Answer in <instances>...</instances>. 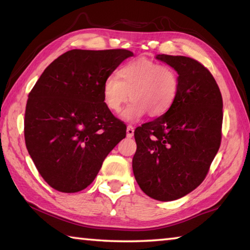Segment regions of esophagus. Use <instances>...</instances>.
Here are the masks:
<instances>
[{
	"label": "esophagus",
	"mask_w": 250,
	"mask_h": 250,
	"mask_svg": "<svg viewBox=\"0 0 250 250\" xmlns=\"http://www.w3.org/2000/svg\"><path fill=\"white\" fill-rule=\"evenodd\" d=\"M134 134V128L132 125H128L126 126V137L128 138H132Z\"/></svg>",
	"instance_id": "esophagus-1"
}]
</instances>
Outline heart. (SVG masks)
Here are the masks:
<instances>
[{
	"instance_id": "heart-1",
	"label": "heart",
	"mask_w": 250,
	"mask_h": 250,
	"mask_svg": "<svg viewBox=\"0 0 250 250\" xmlns=\"http://www.w3.org/2000/svg\"><path fill=\"white\" fill-rule=\"evenodd\" d=\"M117 76H108L103 84V101L112 112H119L130 97L131 103L122 111V118L134 121L145 113L157 118L168 111L179 93V75L171 66L147 58L125 63Z\"/></svg>"
}]
</instances>
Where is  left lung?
Here are the masks:
<instances>
[{
	"label": "left lung",
	"instance_id": "1",
	"mask_svg": "<svg viewBox=\"0 0 250 250\" xmlns=\"http://www.w3.org/2000/svg\"><path fill=\"white\" fill-rule=\"evenodd\" d=\"M179 75V93L165 115L134 131L132 160L142 191L158 201H172L206 178L222 140L223 99L206 66L192 58L158 54Z\"/></svg>",
	"mask_w": 250,
	"mask_h": 250
}]
</instances>
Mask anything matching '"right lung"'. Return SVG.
<instances>
[{
	"label": "right lung",
	"mask_w": 250,
	"mask_h": 250,
	"mask_svg": "<svg viewBox=\"0 0 250 250\" xmlns=\"http://www.w3.org/2000/svg\"><path fill=\"white\" fill-rule=\"evenodd\" d=\"M133 53L73 49L46 67L27 101L26 147L44 181L61 192L93 183L126 126L103 101V84Z\"/></svg>",
	"instance_id": "right-lung-1"
}]
</instances>
